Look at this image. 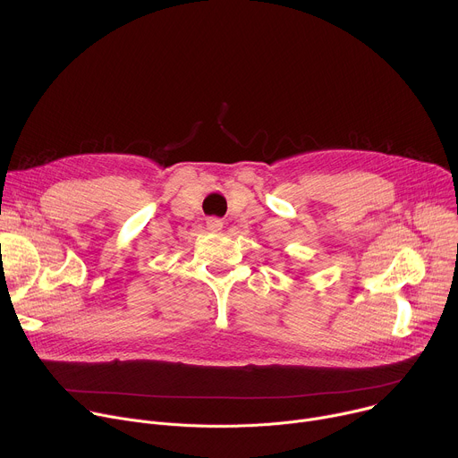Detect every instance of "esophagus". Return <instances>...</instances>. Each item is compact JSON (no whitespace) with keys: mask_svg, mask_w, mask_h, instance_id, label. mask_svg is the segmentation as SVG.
Masks as SVG:
<instances>
[{"mask_svg":"<svg viewBox=\"0 0 458 458\" xmlns=\"http://www.w3.org/2000/svg\"><path fill=\"white\" fill-rule=\"evenodd\" d=\"M207 228H208L210 232H221V230H223V221L217 219V217H210V219L207 221Z\"/></svg>","mask_w":458,"mask_h":458,"instance_id":"esophagus-1","label":"esophagus"}]
</instances>
